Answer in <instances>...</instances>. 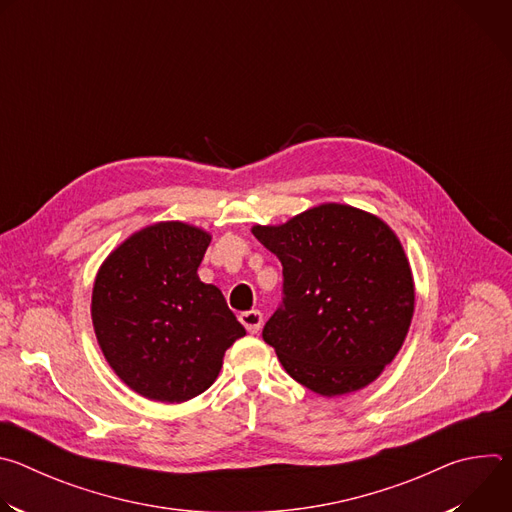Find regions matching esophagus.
<instances>
[{
	"instance_id": "esophagus-1",
	"label": "esophagus",
	"mask_w": 512,
	"mask_h": 512,
	"mask_svg": "<svg viewBox=\"0 0 512 512\" xmlns=\"http://www.w3.org/2000/svg\"><path fill=\"white\" fill-rule=\"evenodd\" d=\"M239 320L241 324L247 328L249 334H257L261 324H263V314L259 310H249V312H243L239 314Z\"/></svg>"
}]
</instances>
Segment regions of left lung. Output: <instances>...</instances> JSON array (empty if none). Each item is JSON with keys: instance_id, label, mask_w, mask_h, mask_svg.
Returning <instances> with one entry per match:
<instances>
[{"instance_id": "8db88e82", "label": "left lung", "mask_w": 512, "mask_h": 512, "mask_svg": "<svg viewBox=\"0 0 512 512\" xmlns=\"http://www.w3.org/2000/svg\"><path fill=\"white\" fill-rule=\"evenodd\" d=\"M253 235L283 267L263 340L287 375L324 397L373 383L413 318V277L395 233L369 212L322 204Z\"/></svg>"}]
</instances>
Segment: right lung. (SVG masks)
<instances>
[{
  "instance_id": "add662e5",
  "label": "right lung",
  "mask_w": 512,
  "mask_h": 512,
  "mask_svg": "<svg viewBox=\"0 0 512 512\" xmlns=\"http://www.w3.org/2000/svg\"><path fill=\"white\" fill-rule=\"evenodd\" d=\"M208 243L196 227L158 223L121 243L97 273L91 316L99 346L117 377L152 401L204 393L225 350L245 336L221 289L196 273Z\"/></svg>"
}]
</instances>
